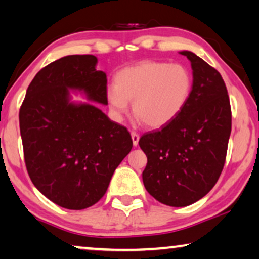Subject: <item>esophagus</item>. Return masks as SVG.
<instances>
[{
	"instance_id": "34e87169",
	"label": "esophagus",
	"mask_w": 259,
	"mask_h": 259,
	"mask_svg": "<svg viewBox=\"0 0 259 259\" xmlns=\"http://www.w3.org/2000/svg\"><path fill=\"white\" fill-rule=\"evenodd\" d=\"M131 137H132L133 145L137 146L139 144V139H140V137H139V134L136 133V132H132V133H131Z\"/></svg>"
}]
</instances>
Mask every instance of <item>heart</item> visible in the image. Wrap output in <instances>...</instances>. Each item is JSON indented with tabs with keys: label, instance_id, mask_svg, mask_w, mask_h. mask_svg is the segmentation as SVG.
<instances>
[{
	"label": "heart",
	"instance_id": "b5f03b06",
	"mask_svg": "<svg viewBox=\"0 0 259 259\" xmlns=\"http://www.w3.org/2000/svg\"><path fill=\"white\" fill-rule=\"evenodd\" d=\"M193 88L189 70L181 64L142 62L125 67L108 89L113 113L121 117L133 102V113L149 128H160L178 117L188 102Z\"/></svg>",
	"mask_w": 259,
	"mask_h": 259
}]
</instances>
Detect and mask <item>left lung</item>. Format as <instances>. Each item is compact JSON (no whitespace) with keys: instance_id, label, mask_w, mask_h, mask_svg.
<instances>
[{"instance_id":"1","label":"left lung","mask_w":259,"mask_h":259,"mask_svg":"<svg viewBox=\"0 0 259 259\" xmlns=\"http://www.w3.org/2000/svg\"><path fill=\"white\" fill-rule=\"evenodd\" d=\"M193 88L178 117L160 130L144 134L139 146L147 156L145 188L161 203L186 207L216 185L231 132V107L219 71L190 51Z\"/></svg>"}]
</instances>
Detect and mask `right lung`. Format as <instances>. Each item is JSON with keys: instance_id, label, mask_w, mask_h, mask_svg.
Returning <instances> with one entry per match:
<instances>
[{"instance_id": "add662e5", "label": "right lung", "mask_w": 259, "mask_h": 259, "mask_svg": "<svg viewBox=\"0 0 259 259\" xmlns=\"http://www.w3.org/2000/svg\"><path fill=\"white\" fill-rule=\"evenodd\" d=\"M93 55H71L36 74L20 108L28 174L59 207L81 210L96 204L115 168L133 146L125 126L88 103L70 102L69 90L107 105V78Z\"/></svg>"}]
</instances>
